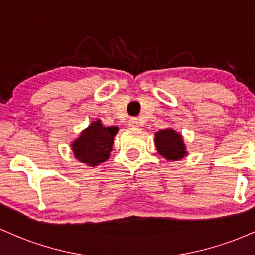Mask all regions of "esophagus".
I'll return each mask as SVG.
<instances>
[{
    "label": "esophagus",
    "mask_w": 255,
    "mask_h": 255,
    "mask_svg": "<svg viewBox=\"0 0 255 255\" xmlns=\"http://www.w3.org/2000/svg\"><path fill=\"white\" fill-rule=\"evenodd\" d=\"M128 124H130V127H138V122H137V119H131L130 122H128Z\"/></svg>",
    "instance_id": "obj_1"
}]
</instances>
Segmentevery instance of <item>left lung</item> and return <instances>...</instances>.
<instances>
[{
    "instance_id": "1",
    "label": "left lung",
    "mask_w": 255,
    "mask_h": 255,
    "mask_svg": "<svg viewBox=\"0 0 255 255\" xmlns=\"http://www.w3.org/2000/svg\"><path fill=\"white\" fill-rule=\"evenodd\" d=\"M155 147L160 155L172 161L181 160L187 155L183 137L172 128L160 130L155 133Z\"/></svg>"
}]
</instances>
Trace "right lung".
<instances>
[{
    "label": "right lung",
    "instance_id": "1",
    "mask_svg": "<svg viewBox=\"0 0 255 255\" xmlns=\"http://www.w3.org/2000/svg\"><path fill=\"white\" fill-rule=\"evenodd\" d=\"M118 130V127H104L100 119L93 122L71 144L74 158L88 166L107 161Z\"/></svg>",
    "mask_w": 255,
    "mask_h": 255
}]
</instances>
